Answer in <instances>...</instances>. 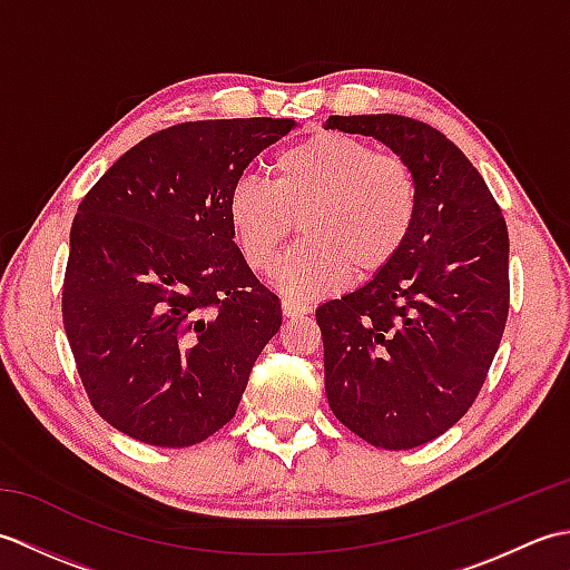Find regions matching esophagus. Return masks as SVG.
<instances>
[{
    "instance_id": "obj_1",
    "label": "esophagus",
    "mask_w": 570,
    "mask_h": 570,
    "mask_svg": "<svg viewBox=\"0 0 570 570\" xmlns=\"http://www.w3.org/2000/svg\"><path fill=\"white\" fill-rule=\"evenodd\" d=\"M282 311L284 316L288 318H298V316H306V313H311V306L304 304V301H296V298H282Z\"/></svg>"
}]
</instances>
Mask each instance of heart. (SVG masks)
Returning <instances> with one entry per match:
<instances>
[{
	"instance_id": "b5f03b06",
	"label": "heart",
	"mask_w": 570,
	"mask_h": 570,
	"mask_svg": "<svg viewBox=\"0 0 570 570\" xmlns=\"http://www.w3.org/2000/svg\"><path fill=\"white\" fill-rule=\"evenodd\" d=\"M419 205L416 171L402 156L341 131H316L274 156L272 184L237 178L227 220L254 272L272 269L298 220L304 242L276 266L274 284L306 298L337 292L353 274L384 272L414 233Z\"/></svg>"
}]
</instances>
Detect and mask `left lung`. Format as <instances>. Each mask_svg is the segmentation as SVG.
I'll list each match as a JSON object with an SVG mask.
<instances>
[{
  "instance_id": "1",
  "label": "left lung",
  "mask_w": 570,
  "mask_h": 570,
  "mask_svg": "<svg viewBox=\"0 0 570 570\" xmlns=\"http://www.w3.org/2000/svg\"><path fill=\"white\" fill-rule=\"evenodd\" d=\"M414 166L421 205L402 254L316 311L325 394L367 443L409 451L465 416L510 311V235L498 200L439 129L402 115L328 117Z\"/></svg>"
}]
</instances>
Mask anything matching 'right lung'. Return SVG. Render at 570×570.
<instances>
[{
	"label": "right lung",
	"instance_id": "1",
	"mask_svg": "<svg viewBox=\"0 0 570 570\" xmlns=\"http://www.w3.org/2000/svg\"><path fill=\"white\" fill-rule=\"evenodd\" d=\"M294 119H203L141 139L78 205L63 325L92 409L149 445L186 448L235 416L282 328L278 296L235 245L227 196Z\"/></svg>",
	"mask_w": 570,
	"mask_h": 570
}]
</instances>
